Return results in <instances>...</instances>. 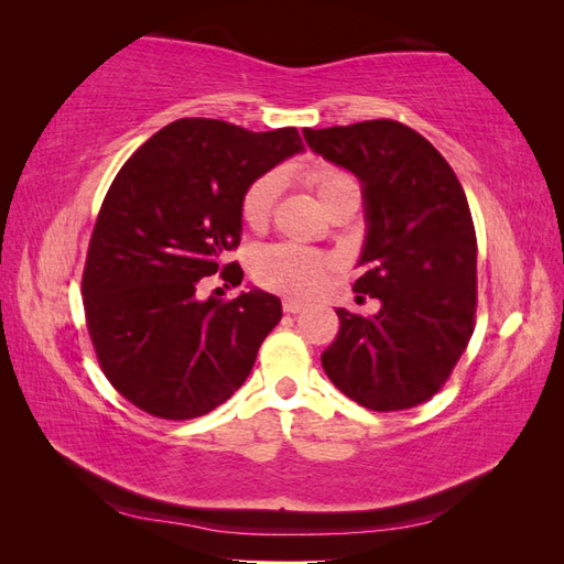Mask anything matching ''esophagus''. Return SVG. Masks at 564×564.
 Wrapping results in <instances>:
<instances>
[{"label":"esophagus","mask_w":564,"mask_h":564,"mask_svg":"<svg viewBox=\"0 0 564 564\" xmlns=\"http://www.w3.org/2000/svg\"><path fill=\"white\" fill-rule=\"evenodd\" d=\"M282 308H284V314H302V311L306 308V304L304 302H296V299H284Z\"/></svg>","instance_id":"obj_1"}]
</instances>
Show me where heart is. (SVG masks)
I'll return each mask as SVG.
<instances>
[{
  "label": "heart",
  "mask_w": 564,
  "mask_h": 564,
  "mask_svg": "<svg viewBox=\"0 0 564 564\" xmlns=\"http://www.w3.org/2000/svg\"><path fill=\"white\" fill-rule=\"evenodd\" d=\"M306 183L325 212L335 209L340 203H359V183L352 176L330 164H316L306 171ZM282 193V176L278 171H268L250 181L241 195L239 215L250 231H262L270 224L274 207ZM337 260L323 250L304 248L296 243H270L260 246L250 258L253 280L270 292L284 296L306 299L321 292L333 272Z\"/></svg>",
  "instance_id": "heart-1"
}]
</instances>
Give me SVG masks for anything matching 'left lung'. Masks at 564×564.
<instances>
[{
	"mask_svg": "<svg viewBox=\"0 0 564 564\" xmlns=\"http://www.w3.org/2000/svg\"><path fill=\"white\" fill-rule=\"evenodd\" d=\"M304 140L365 185L369 236L352 286L381 302L367 318L335 311L340 330L321 365L369 410L427 403L475 328L478 243L466 193L446 159L403 122L306 128Z\"/></svg>",
	"mask_w": 564,
	"mask_h": 564,
	"instance_id": "left-lung-1",
	"label": "left lung"
}]
</instances>
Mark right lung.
I'll return each mask as SVG.
<instances>
[{
	"mask_svg": "<svg viewBox=\"0 0 564 564\" xmlns=\"http://www.w3.org/2000/svg\"><path fill=\"white\" fill-rule=\"evenodd\" d=\"M302 152L296 128L250 132L207 118L166 124L124 161L86 250V328L106 379L161 420H193L229 400L282 318L268 292L207 302L199 280H243L227 253L241 243L250 181Z\"/></svg>",
	"mask_w": 564,
	"mask_h": 564,
	"instance_id": "add662e5",
	"label": "right lung"
}]
</instances>
